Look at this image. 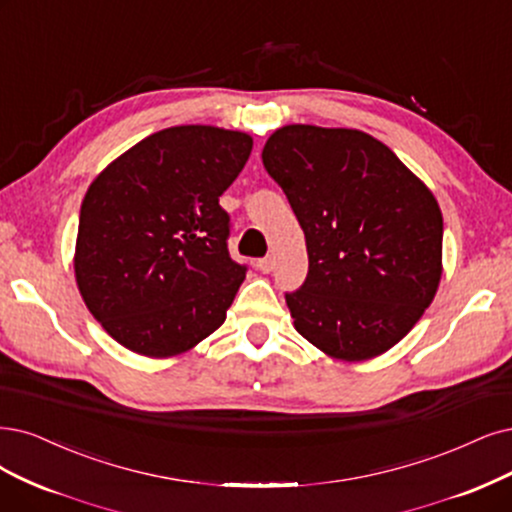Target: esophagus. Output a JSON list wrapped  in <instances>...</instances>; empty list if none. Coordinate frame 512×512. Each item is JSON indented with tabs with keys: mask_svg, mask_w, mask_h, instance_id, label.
Returning a JSON list of instances; mask_svg holds the SVG:
<instances>
[{
	"mask_svg": "<svg viewBox=\"0 0 512 512\" xmlns=\"http://www.w3.org/2000/svg\"><path fill=\"white\" fill-rule=\"evenodd\" d=\"M257 270H261L263 274H270L274 270V257H263L257 261Z\"/></svg>",
	"mask_w": 512,
	"mask_h": 512,
	"instance_id": "obj_1",
	"label": "esophagus"
}]
</instances>
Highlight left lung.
<instances>
[{"mask_svg": "<svg viewBox=\"0 0 512 512\" xmlns=\"http://www.w3.org/2000/svg\"><path fill=\"white\" fill-rule=\"evenodd\" d=\"M261 158L306 234L308 276L285 293L295 329L350 363L399 344L441 280L443 215L430 189L361 130L285 126Z\"/></svg>", "mask_w": 512, "mask_h": 512, "instance_id": "left-lung-1", "label": "left lung"}]
</instances>
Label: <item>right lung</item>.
Returning <instances> with one entry per match:
<instances>
[{
    "label": "right lung",
    "mask_w": 512,
    "mask_h": 512,
    "mask_svg": "<svg viewBox=\"0 0 512 512\" xmlns=\"http://www.w3.org/2000/svg\"><path fill=\"white\" fill-rule=\"evenodd\" d=\"M253 139L175 126L130 147L92 181L80 211L75 278L92 316L124 348L164 358L219 329L246 276L230 257L219 196Z\"/></svg>",
    "instance_id": "1"
}]
</instances>
